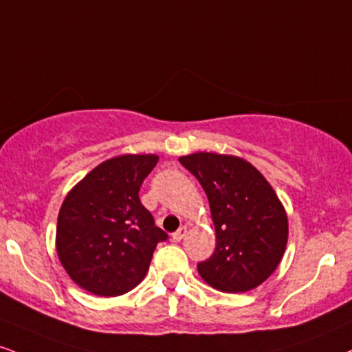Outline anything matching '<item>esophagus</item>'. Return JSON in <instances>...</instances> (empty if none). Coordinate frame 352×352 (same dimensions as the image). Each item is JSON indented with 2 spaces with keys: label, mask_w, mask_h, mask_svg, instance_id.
Here are the masks:
<instances>
[{
  "label": "esophagus",
  "mask_w": 352,
  "mask_h": 352,
  "mask_svg": "<svg viewBox=\"0 0 352 352\" xmlns=\"http://www.w3.org/2000/svg\"><path fill=\"white\" fill-rule=\"evenodd\" d=\"M185 234H187V226H182L180 230H177L175 232H173L172 239L175 241V243H180V241L185 238Z\"/></svg>",
  "instance_id": "obj_1"
}]
</instances>
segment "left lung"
Returning <instances> with one entry per match:
<instances>
[{
  "instance_id": "left-lung-1",
  "label": "left lung",
  "mask_w": 352,
  "mask_h": 352,
  "mask_svg": "<svg viewBox=\"0 0 352 352\" xmlns=\"http://www.w3.org/2000/svg\"><path fill=\"white\" fill-rule=\"evenodd\" d=\"M179 160L205 190L217 231V249L197 265L198 274L228 294L259 287L280 264L289 239V219L274 188L236 155L195 152Z\"/></svg>"
}]
</instances>
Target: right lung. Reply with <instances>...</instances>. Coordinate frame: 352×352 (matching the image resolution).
<instances>
[{"label":"right lung","instance_id":"obj_1","mask_svg":"<svg viewBox=\"0 0 352 352\" xmlns=\"http://www.w3.org/2000/svg\"><path fill=\"white\" fill-rule=\"evenodd\" d=\"M154 154H126L96 165L70 190L57 219L55 248L77 285L100 297H118L139 285L167 232L139 200Z\"/></svg>","mask_w":352,"mask_h":352}]
</instances>
